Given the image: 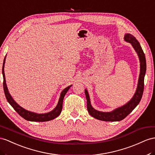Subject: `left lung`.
I'll return each mask as SVG.
<instances>
[{
	"instance_id": "obj_1",
	"label": "left lung",
	"mask_w": 155,
	"mask_h": 155,
	"mask_svg": "<svg viewBox=\"0 0 155 155\" xmlns=\"http://www.w3.org/2000/svg\"><path fill=\"white\" fill-rule=\"evenodd\" d=\"M124 41L130 43L138 55L140 63V73L139 76L137 86L132 98L124 105L113 110L110 112H102L95 109L91 105V101L88 90L85 89V95L87 100V109L91 116L103 121H120L126 118L140 102L144 89V77L146 73V59L143 51L137 40L132 35L126 33L124 35Z\"/></svg>"
}]
</instances>
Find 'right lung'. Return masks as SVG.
<instances>
[{
    "label": "right lung",
    "mask_w": 155,
    "mask_h": 155,
    "mask_svg": "<svg viewBox=\"0 0 155 155\" xmlns=\"http://www.w3.org/2000/svg\"><path fill=\"white\" fill-rule=\"evenodd\" d=\"M5 61H6V56L5 58V59H4L3 65H2L4 91H5V96L8 102L10 104V105L14 109L15 111H16L22 118L25 119V120L28 121H32V122H46V121L53 120V119H54L55 118L58 117L61 112L63 98H64L66 93L67 92V91H68L71 87L72 86V85L67 86V88H65L61 92L60 97H59L58 104L56 107H55L51 110V111H50L46 113H37L29 111V110H27L25 109H23L22 107L18 105L17 103L14 101V100L12 98V97L10 94L9 93V91L7 88V85L6 83L5 69H5Z\"/></svg>",
    "instance_id": "1"
}]
</instances>
